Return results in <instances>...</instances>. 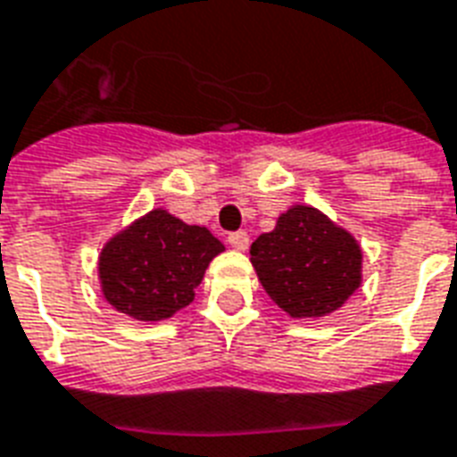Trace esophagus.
Wrapping results in <instances>:
<instances>
[{"mask_svg":"<svg viewBox=\"0 0 457 457\" xmlns=\"http://www.w3.org/2000/svg\"><path fill=\"white\" fill-rule=\"evenodd\" d=\"M229 246L232 249H237V252H246V246H249V235L246 232H232L228 237Z\"/></svg>","mask_w":457,"mask_h":457,"instance_id":"1","label":"esophagus"}]
</instances>
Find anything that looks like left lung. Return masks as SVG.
Here are the masks:
<instances>
[{
    "instance_id": "obj_1",
    "label": "left lung",
    "mask_w": 457,
    "mask_h": 457,
    "mask_svg": "<svg viewBox=\"0 0 457 457\" xmlns=\"http://www.w3.org/2000/svg\"><path fill=\"white\" fill-rule=\"evenodd\" d=\"M252 266L263 290L293 320L339 310L363 280V249L322 211L295 203L254 239Z\"/></svg>"
}]
</instances>
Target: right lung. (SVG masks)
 Segmentation results:
<instances>
[{"label": "right lung", "instance_id": "obj_1", "mask_svg": "<svg viewBox=\"0 0 457 457\" xmlns=\"http://www.w3.org/2000/svg\"><path fill=\"white\" fill-rule=\"evenodd\" d=\"M220 252L225 245L208 228L152 208L104 245L96 266L101 293L108 305L137 322H162L194 303Z\"/></svg>", "mask_w": 457, "mask_h": 457}]
</instances>
